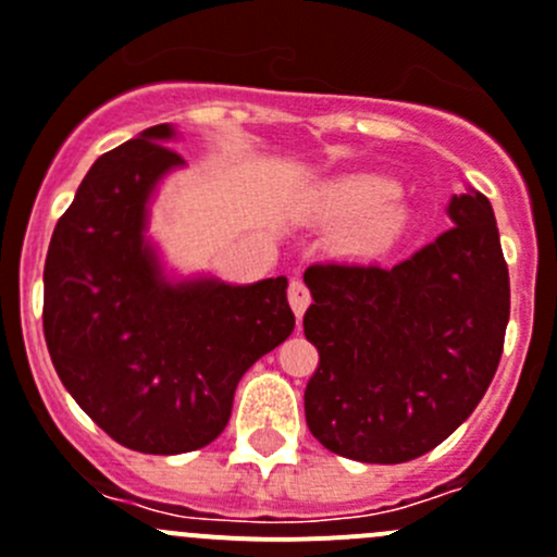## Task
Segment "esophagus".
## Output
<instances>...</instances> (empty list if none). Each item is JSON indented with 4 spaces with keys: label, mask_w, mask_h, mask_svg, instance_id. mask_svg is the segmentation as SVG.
Returning a JSON list of instances; mask_svg holds the SVG:
<instances>
[{
    "label": "esophagus",
    "mask_w": 557,
    "mask_h": 557,
    "mask_svg": "<svg viewBox=\"0 0 557 557\" xmlns=\"http://www.w3.org/2000/svg\"><path fill=\"white\" fill-rule=\"evenodd\" d=\"M288 301H290V310L296 312V318L305 315V310L310 307V288L305 285V280L294 277L288 285Z\"/></svg>",
    "instance_id": "1"
}]
</instances>
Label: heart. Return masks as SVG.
<instances>
[{
  "label": "heart",
  "mask_w": 557,
  "mask_h": 557,
  "mask_svg": "<svg viewBox=\"0 0 557 557\" xmlns=\"http://www.w3.org/2000/svg\"><path fill=\"white\" fill-rule=\"evenodd\" d=\"M397 182L383 174H350L334 182L321 198V212L332 223L350 225L345 239L361 256H381L405 231L408 214L397 203Z\"/></svg>",
  "instance_id": "1"
}]
</instances>
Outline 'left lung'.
Listing matches in <instances>:
<instances>
[{
    "label": "left lung",
    "instance_id": "left-lung-1",
    "mask_svg": "<svg viewBox=\"0 0 557 557\" xmlns=\"http://www.w3.org/2000/svg\"><path fill=\"white\" fill-rule=\"evenodd\" d=\"M455 228L397 267L312 263L305 337L310 433L339 457L408 462L444 444L487 392L509 323V269L493 207L449 201Z\"/></svg>",
    "mask_w": 557,
    "mask_h": 557
}]
</instances>
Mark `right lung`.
Segmentation results:
<instances>
[{
    "label": "right lung",
    "mask_w": 557,
    "mask_h": 557,
    "mask_svg": "<svg viewBox=\"0 0 557 557\" xmlns=\"http://www.w3.org/2000/svg\"><path fill=\"white\" fill-rule=\"evenodd\" d=\"M154 124L111 149L59 218L42 272L48 354L75 403L116 444L182 455L212 444L236 383L294 332L288 280L171 283L144 231L158 182L185 160Z\"/></svg>",
    "instance_id": "add662e5"
}]
</instances>
